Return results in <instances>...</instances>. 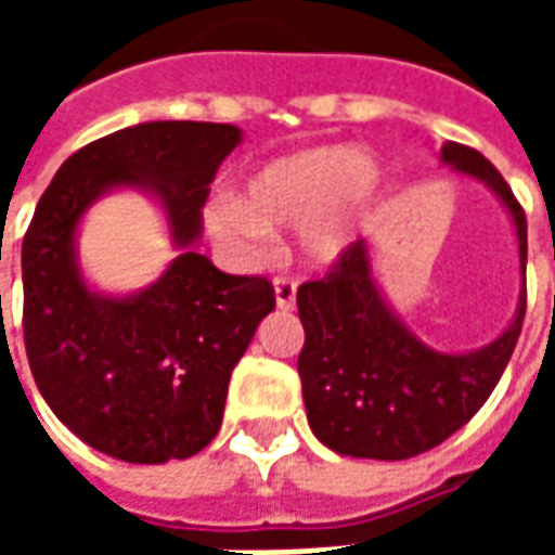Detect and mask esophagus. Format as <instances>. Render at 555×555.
Masks as SVG:
<instances>
[{"label":"esophagus","mask_w":555,"mask_h":555,"mask_svg":"<svg viewBox=\"0 0 555 555\" xmlns=\"http://www.w3.org/2000/svg\"><path fill=\"white\" fill-rule=\"evenodd\" d=\"M273 291H276V306L291 312L294 302H297V282L288 276H276L273 279Z\"/></svg>","instance_id":"obj_1"}]
</instances>
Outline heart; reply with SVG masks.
I'll use <instances>...</instances> for the list:
<instances>
[{
    "mask_svg": "<svg viewBox=\"0 0 555 555\" xmlns=\"http://www.w3.org/2000/svg\"><path fill=\"white\" fill-rule=\"evenodd\" d=\"M384 166L350 145H318L255 169L246 193H217L205 205L210 237L241 264L276 246V229H297L309 264H336L360 241L384 193Z\"/></svg>",
    "mask_w": 555,
    "mask_h": 555,
    "instance_id": "1",
    "label": "heart"
}]
</instances>
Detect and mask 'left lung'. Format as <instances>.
<instances>
[{
  "label": "left lung",
  "instance_id": "obj_1",
  "mask_svg": "<svg viewBox=\"0 0 555 555\" xmlns=\"http://www.w3.org/2000/svg\"><path fill=\"white\" fill-rule=\"evenodd\" d=\"M440 159L500 195L526 276V214L512 186L476 147L446 142ZM297 309L306 330L297 372L314 437L350 457L404 461L440 446L488 401L520 338L526 285L508 330L469 353H440L401 324L377 288L365 241L324 279L302 282Z\"/></svg>",
  "mask_w": 555,
  "mask_h": 555
}]
</instances>
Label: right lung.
Returning a JSON list of instances; mask_svg holds the SVG:
<instances>
[{"label":"right lung","instance_id":"add662e5","mask_svg":"<svg viewBox=\"0 0 555 555\" xmlns=\"http://www.w3.org/2000/svg\"><path fill=\"white\" fill-rule=\"evenodd\" d=\"M234 125L147 121L62 163L23 237L26 357L55 416L91 449L127 464L193 457L217 437L234 365L276 309L264 276H231L193 249ZM133 185L164 205L182 253L145 292L106 298L76 261L78 219ZM2 300V297H0Z\"/></svg>","mask_w":555,"mask_h":555}]
</instances>
